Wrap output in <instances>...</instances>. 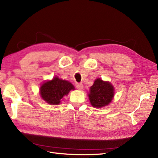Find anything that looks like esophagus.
I'll return each mask as SVG.
<instances>
[{
	"label": "esophagus",
	"instance_id": "obj_1",
	"mask_svg": "<svg viewBox=\"0 0 158 158\" xmlns=\"http://www.w3.org/2000/svg\"><path fill=\"white\" fill-rule=\"evenodd\" d=\"M75 86H76V87L77 88V89H79V90L82 89L83 87V85L82 83H77L75 84Z\"/></svg>",
	"mask_w": 158,
	"mask_h": 158
}]
</instances>
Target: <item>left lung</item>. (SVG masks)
<instances>
[{
  "label": "left lung",
  "mask_w": 158,
  "mask_h": 158,
  "mask_svg": "<svg viewBox=\"0 0 158 158\" xmlns=\"http://www.w3.org/2000/svg\"><path fill=\"white\" fill-rule=\"evenodd\" d=\"M114 96V87L108 81L98 79L90 87L89 98L91 104L95 108H102L110 104Z\"/></svg>",
  "instance_id": "8db88e82"
}]
</instances>
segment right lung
<instances>
[{
  "label": "right lung",
  "instance_id": "add662e5",
  "mask_svg": "<svg viewBox=\"0 0 158 158\" xmlns=\"http://www.w3.org/2000/svg\"><path fill=\"white\" fill-rule=\"evenodd\" d=\"M71 89H75V87L70 82L55 77L52 81L43 84L40 87V94L47 103L57 105Z\"/></svg>",
  "mask_w": 158,
  "mask_h": 158
}]
</instances>
